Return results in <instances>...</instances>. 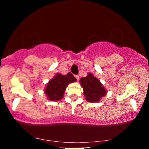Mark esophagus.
Masks as SVG:
<instances>
[{
	"mask_svg": "<svg viewBox=\"0 0 149 149\" xmlns=\"http://www.w3.org/2000/svg\"><path fill=\"white\" fill-rule=\"evenodd\" d=\"M75 77H76V78L77 80H79V76H78V75H76V76H75Z\"/></svg>",
	"mask_w": 149,
	"mask_h": 149,
	"instance_id": "obj_1",
	"label": "esophagus"
}]
</instances>
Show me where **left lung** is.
Wrapping results in <instances>:
<instances>
[{
	"instance_id": "1",
	"label": "left lung",
	"mask_w": 149,
	"mask_h": 149,
	"mask_svg": "<svg viewBox=\"0 0 149 149\" xmlns=\"http://www.w3.org/2000/svg\"><path fill=\"white\" fill-rule=\"evenodd\" d=\"M80 83L83 88V94L85 100L91 103L100 102L101 98L107 95V90L100 83V80L92 73H88V76L81 78Z\"/></svg>"
}]
</instances>
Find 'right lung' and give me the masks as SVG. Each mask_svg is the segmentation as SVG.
<instances>
[{
    "instance_id": "add662e5",
    "label": "right lung",
    "mask_w": 149,
    "mask_h": 149,
    "mask_svg": "<svg viewBox=\"0 0 149 149\" xmlns=\"http://www.w3.org/2000/svg\"><path fill=\"white\" fill-rule=\"evenodd\" d=\"M76 81V78L71 74L61 75L57 73L54 78H52L47 84L45 89V93L49 100L58 101L63 98L64 94L67 85L69 83Z\"/></svg>"
}]
</instances>
